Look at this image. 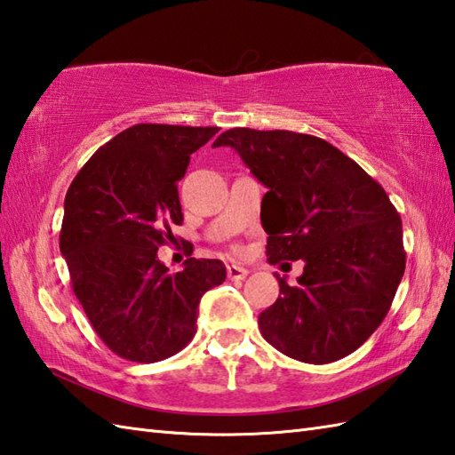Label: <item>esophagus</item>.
Here are the masks:
<instances>
[{"label": "esophagus", "instance_id": "34e87169", "mask_svg": "<svg viewBox=\"0 0 455 455\" xmlns=\"http://www.w3.org/2000/svg\"><path fill=\"white\" fill-rule=\"evenodd\" d=\"M227 275H228V279H244L248 275V269L244 266L228 264L227 266Z\"/></svg>", "mask_w": 455, "mask_h": 455}]
</instances>
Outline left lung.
Instances as JSON below:
<instances>
[{
  "instance_id": "8db88e82",
  "label": "left lung",
  "mask_w": 455,
  "mask_h": 455,
  "mask_svg": "<svg viewBox=\"0 0 455 455\" xmlns=\"http://www.w3.org/2000/svg\"><path fill=\"white\" fill-rule=\"evenodd\" d=\"M212 147L235 148L264 183L267 262L305 259L295 285L259 313L262 336L305 363L357 350L389 313L407 254L387 193L344 152L311 134L230 129Z\"/></svg>"
}]
</instances>
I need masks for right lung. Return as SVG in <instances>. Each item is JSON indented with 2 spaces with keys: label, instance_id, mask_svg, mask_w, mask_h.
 <instances>
[{
  "label": "right lung",
  "instance_id": "add662e5",
  "mask_svg": "<svg viewBox=\"0 0 455 455\" xmlns=\"http://www.w3.org/2000/svg\"><path fill=\"white\" fill-rule=\"evenodd\" d=\"M219 127L140 123L85 162L68 188L60 252L72 289L111 352L137 363L166 360L197 331V307L220 285V259L188 258L172 274L158 248L181 225L176 183Z\"/></svg>",
  "mask_w": 455,
  "mask_h": 455
}]
</instances>
